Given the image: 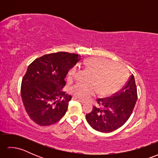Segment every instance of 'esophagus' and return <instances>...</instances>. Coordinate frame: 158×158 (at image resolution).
I'll return each mask as SVG.
<instances>
[{
	"label": "esophagus",
	"instance_id": "obj_1",
	"mask_svg": "<svg viewBox=\"0 0 158 158\" xmlns=\"http://www.w3.org/2000/svg\"><path fill=\"white\" fill-rule=\"evenodd\" d=\"M73 100H78V101H79L80 102H81V103H84V102H85V100H82V99L79 98H78V97H76V96H73Z\"/></svg>",
	"mask_w": 158,
	"mask_h": 158
}]
</instances>
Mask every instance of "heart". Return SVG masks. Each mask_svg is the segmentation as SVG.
Returning <instances> with one entry per match:
<instances>
[{"label": "heart", "instance_id": "heart-1", "mask_svg": "<svg viewBox=\"0 0 158 158\" xmlns=\"http://www.w3.org/2000/svg\"><path fill=\"white\" fill-rule=\"evenodd\" d=\"M83 66L92 72L89 83L78 82L70 86L73 94L82 99H88L98 92L106 96L115 92L122 85L125 78L124 67L118 62H111L102 57H90L82 62ZM77 66H73L67 73L69 79L75 78Z\"/></svg>", "mask_w": 158, "mask_h": 158}]
</instances>
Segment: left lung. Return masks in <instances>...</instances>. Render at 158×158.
<instances>
[{
    "label": "left lung",
    "mask_w": 158,
    "mask_h": 158,
    "mask_svg": "<svg viewBox=\"0 0 158 158\" xmlns=\"http://www.w3.org/2000/svg\"><path fill=\"white\" fill-rule=\"evenodd\" d=\"M138 95L132 74L126 83L113 96L97 99L98 106H93L87 114L86 120L92 128L101 132H110L118 129L129 119L135 108Z\"/></svg>",
    "instance_id": "1"
}]
</instances>
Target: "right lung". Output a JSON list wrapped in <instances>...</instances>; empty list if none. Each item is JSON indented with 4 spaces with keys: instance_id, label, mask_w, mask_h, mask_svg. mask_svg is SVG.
I'll list each match as a JSON object with an SVG mask.
<instances>
[{
    "instance_id": "1",
    "label": "right lung",
    "mask_w": 158,
    "mask_h": 158,
    "mask_svg": "<svg viewBox=\"0 0 158 158\" xmlns=\"http://www.w3.org/2000/svg\"><path fill=\"white\" fill-rule=\"evenodd\" d=\"M80 59L78 54L61 52L43 56L28 66L21 96L26 113L35 123L52 125L65 115L72 96L63 91L64 79Z\"/></svg>"
}]
</instances>
